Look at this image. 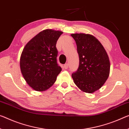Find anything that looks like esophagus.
Here are the masks:
<instances>
[{"label":"esophagus","mask_w":129,"mask_h":129,"mask_svg":"<svg viewBox=\"0 0 129 129\" xmlns=\"http://www.w3.org/2000/svg\"><path fill=\"white\" fill-rule=\"evenodd\" d=\"M68 67H69V64H68V63H66V64H65L64 65V68L65 69H68Z\"/></svg>","instance_id":"1"}]
</instances>
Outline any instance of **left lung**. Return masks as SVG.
Instances as JSON below:
<instances>
[{
  "label": "left lung",
  "mask_w": 129,
  "mask_h": 129,
  "mask_svg": "<svg viewBox=\"0 0 129 129\" xmlns=\"http://www.w3.org/2000/svg\"><path fill=\"white\" fill-rule=\"evenodd\" d=\"M79 55V67L71 77L74 84L82 92L92 93L102 88L107 80L110 62L106 51L93 35L74 33Z\"/></svg>",
  "instance_id": "1"
}]
</instances>
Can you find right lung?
Listing matches in <instances>:
<instances>
[{
	"instance_id": "obj_1",
	"label": "right lung",
	"mask_w": 129,
	"mask_h": 129,
	"mask_svg": "<svg viewBox=\"0 0 129 129\" xmlns=\"http://www.w3.org/2000/svg\"><path fill=\"white\" fill-rule=\"evenodd\" d=\"M63 31L45 29L26 44L20 58L22 74L33 89L45 91L51 87L62 71L57 63L56 44Z\"/></svg>"
}]
</instances>
